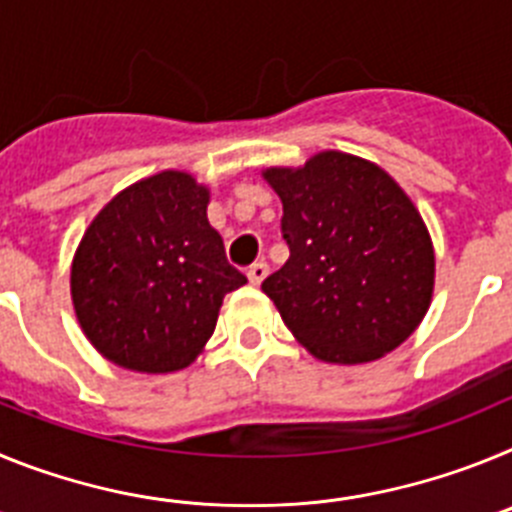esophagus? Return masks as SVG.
<instances>
[{"label":"esophagus","instance_id":"34e87169","mask_svg":"<svg viewBox=\"0 0 512 512\" xmlns=\"http://www.w3.org/2000/svg\"><path fill=\"white\" fill-rule=\"evenodd\" d=\"M266 274H269V264H266V261H256L253 266H248V282L256 284V287L264 282Z\"/></svg>","mask_w":512,"mask_h":512}]
</instances>
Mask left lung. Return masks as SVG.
Here are the masks:
<instances>
[{
    "mask_svg": "<svg viewBox=\"0 0 512 512\" xmlns=\"http://www.w3.org/2000/svg\"><path fill=\"white\" fill-rule=\"evenodd\" d=\"M264 179L282 200L289 259L261 289L292 336L328 364L374 361L410 338L431 305L436 256L400 184L341 151Z\"/></svg>",
    "mask_w": 512,
    "mask_h": 512,
    "instance_id": "obj_1",
    "label": "left lung"
}]
</instances>
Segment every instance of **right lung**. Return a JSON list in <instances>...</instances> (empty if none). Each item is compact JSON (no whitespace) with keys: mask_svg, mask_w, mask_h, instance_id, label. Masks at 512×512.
Segmentation results:
<instances>
[{"mask_svg":"<svg viewBox=\"0 0 512 512\" xmlns=\"http://www.w3.org/2000/svg\"><path fill=\"white\" fill-rule=\"evenodd\" d=\"M210 189L184 171L130 184L99 210L71 264L84 336L112 364L179 372L210 341L223 297L246 277L207 220Z\"/></svg>","mask_w":512,"mask_h":512,"instance_id":"1","label":"right lung"}]
</instances>
